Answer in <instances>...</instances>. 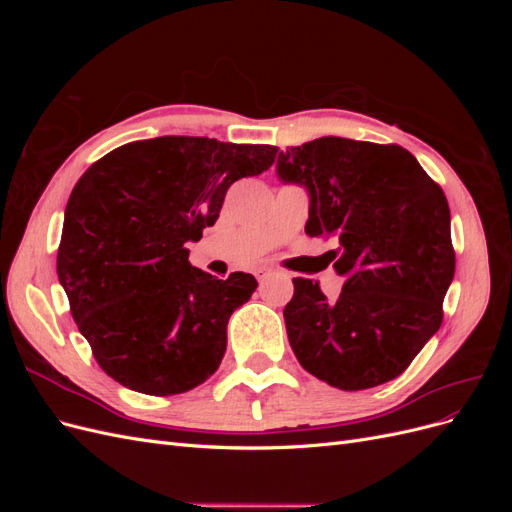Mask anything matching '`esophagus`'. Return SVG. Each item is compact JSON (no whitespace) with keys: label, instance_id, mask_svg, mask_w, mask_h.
<instances>
[{"label":"esophagus","instance_id":"1","mask_svg":"<svg viewBox=\"0 0 512 512\" xmlns=\"http://www.w3.org/2000/svg\"><path fill=\"white\" fill-rule=\"evenodd\" d=\"M273 273H275V269H271V267H260V269L256 271V277L262 282V280H267V277L273 275Z\"/></svg>","mask_w":512,"mask_h":512}]
</instances>
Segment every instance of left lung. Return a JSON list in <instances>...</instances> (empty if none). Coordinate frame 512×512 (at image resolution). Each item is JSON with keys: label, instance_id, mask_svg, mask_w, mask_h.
I'll list each match as a JSON object with an SVG mask.
<instances>
[{"label": "left lung", "instance_id": "1", "mask_svg": "<svg viewBox=\"0 0 512 512\" xmlns=\"http://www.w3.org/2000/svg\"><path fill=\"white\" fill-rule=\"evenodd\" d=\"M277 175L309 190V237L333 239L346 284L337 301L294 277L284 307L303 369L342 391L397 378L442 324L455 275L451 211L440 185L399 145L322 136L288 149Z\"/></svg>", "mask_w": 512, "mask_h": 512}]
</instances>
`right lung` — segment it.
<instances>
[{"instance_id": "1", "label": "right lung", "mask_w": 512, "mask_h": 512, "mask_svg": "<svg viewBox=\"0 0 512 512\" xmlns=\"http://www.w3.org/2000/svg\"><path fill=\"white\" fill-rule=\"evenodd\" d=\"M275 156L271 145L160 136L113 149L76 181L57 275L76 327L113 380L166 397L215 374L228 318L258 282L192 267L185 243L220 218L232 183L265 173Z\"/></svg>"}]
</instances>
